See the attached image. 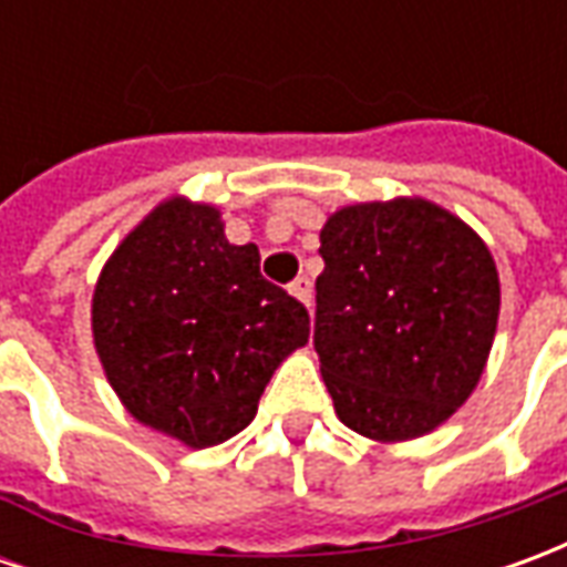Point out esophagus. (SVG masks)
<instances>
[{
  "instance_id": "obj_1",
  "label": "esophagus",
  "mask_w": 567,
  "mask_h": 567,
  "mask_svg": "<svg viewBox=\"0 0 567 567\" xmlns=\"http://www.w3.org/2000/svg\"><path fill=\"white\" fill-rule=\"evenodd\" d=\"M288 291H291V297H297V300L309 309V300H312V282H309L307 276H297L295 282L288 285Z\"/></svg>"
}]
</instances>
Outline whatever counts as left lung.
Instances as JSON below:
<instances>
[{"mask_svg":"<svg viewBox=\"0 0 567 567\" xmlns=\"http://www.w3.org/2000/svg\"><path fill=\"white\" fill-rule=\"evenodd\" d=\"M316 279L321 380L346 427L380 443L431 434L486 370L498 267L474 227L425 197L337 209Z\"/></svg>","mask_w":567,"mask_h":567,"instance_id":"obj_1","label":"left lung"}]
</instances>
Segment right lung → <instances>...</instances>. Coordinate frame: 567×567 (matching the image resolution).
<instances>
[{"label": "right lung", "instance_id": "add662e5", "mask_svg": "<svg viewBox=\"0 0 567 567\" xmlns=\"http://www.w3.org/2000/svg\"><path fill=\"white\" fill-rule=\"evenodd\" d=\"M105 380L130 416L190 450L258 413L267 382L309 340L303 303L260 276L209 203L163 199L105 260L91 303Z\"/></svg>", "mask_w": 567, "mask_h": 567}]
</instances>
